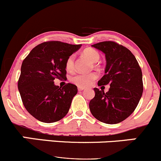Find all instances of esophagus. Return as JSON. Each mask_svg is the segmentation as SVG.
Segmentation results:
<instances>
[{
    "label": "esophagus",
    "mask_w": 161,
    "mask_h": 161,
    "mask_svg": "<svg viewBox=\"0 0 161 161\" xmlns=\"http://www.w3.org/2000/svg\"><path fill=\"white\" fill-rule=\"evenodd\" d=\"M84 87H78V91L79 92H82V91H84Z\"/></svg>",
    "instance_id": "obj_1"
}]
</instances>
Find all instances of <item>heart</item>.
Instances as JSON below:
<instances>
[{
  "label": "heart",
  "mask_w": 161,
  "mask_h": 161,
  "mask_svg": "<svg viewBox=\"0 0 161 161\" xmlns=\"http://www.w3.org/2000/svg\"><path fill=\"white\" fill-rule=\"evenodd\" d=\"M83 55L90 59L93 64H96L100 59V54L98 53V52L91 48L84 49L83 51ZM74 66H75V56L72 54V55H69L66 59V69L68 72H73L74 69ZM97 77L98 75L95 72H92L89 74H77L73 75L69 78V80L78 87H86L92 85V83L97 78Z\"/></svg>",
  "instance_id": "obj_1"
}]
</instances>
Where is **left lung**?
Wrapping results in <instances>:
<instances>
[{"mask_svg": "<svg viewBox=\"0 0 161 161\" xmlns=\"http://www.w3.org/2000/svg\"><path fill=\"white\" fill-rule=\"evenodd\" d=\"M105 54V74L97 85H107L108 92L94 87L95 96L89 108L95 119L106 124H117L127 119L138 105L143 91L142 70L130 49L113 42L92 45ZM104 87V86H103Z\"/></svg>", "mask_w": 161, "mask_h": 161, "instance_id": "1", "label": "left lung"}]
</instances>
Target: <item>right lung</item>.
<instances>
[{"instance_id":"1","label":"right lung","mask_w":161,"mask_h":161,"mask_svg":"<svg viewBox=\"0 0 161 161\" xmlns=\"http://www.w3.org/2000/svg\"><path fill=\"white\" fill-rule=\"evenodd\" d=\"M80 47L48 41L33 48L23 60L18 81L20 95L26 110L40 122H57L68 113L77 86L68 83L59 87L54 80H67L66 59Z\"/></svg>"}]
</instances>
